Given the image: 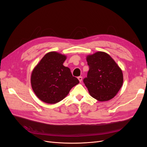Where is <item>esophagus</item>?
Returning <instances> with one entry per match:
<instances>
[{"mask_svg":"<svg viewBox=\"0 0 147 147\" xmlns=\"http://www.w3.org/2000/svg\"><path fill=\"white\" fill-rule=\"evenodd\" d=\"M78 79H79V82H81L82 81V76H79V77H78Z\"/></svg>","mask_w":147,"mask_h":147,"instance_id":"esophagus-1","label":"esophagus"}]
</instances>
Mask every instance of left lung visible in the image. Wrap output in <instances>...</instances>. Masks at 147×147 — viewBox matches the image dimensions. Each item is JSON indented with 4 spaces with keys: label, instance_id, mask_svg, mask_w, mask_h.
<instances>
[{
    "label": "left lung",
    "instance_id": "obj_1",
    "mask_svg": "<svg viewBox=\"0 0 147 147\" xmlns=\"http://www.w3.org/2000/svg\"><path fill=\"white\" fill-rule=\"evenodd\" d=\"M86 60L89 69L83 83L90 95L99 101L112 99L123 84L121 69L109 54L103 52L89 55Z\"/></svg>",
    "mask_w": 147,
    "mask_h": 147
}]
</instances>
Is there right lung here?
<instances>
[{"label":"right lung","instance_id":"1","mask_svg":"<svg viewBox=\"0 0 147 147\" xmlns=\"http://www.w3.org/2000/svg\"><path fill=\"white\" fill-rule=\"evenodd\" d=\"M65 55L51 52L34 68L31 77L32 89L41 101L55 104L63 100L79 83L69 68L63 65Z\"/></svg>","mask_w":147,"mask_h":147}]
</instances>
